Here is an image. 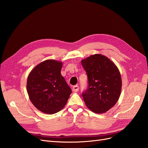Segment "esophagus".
<instances>
[{"instance_id": "obj_1", "label": "esophagus", "mask_w": 148, "mask_h": 148, "mask_svg": "<svg viewBox=\"0 0 148 148\" xmlns=\"http://www.w3.org/2000/svg\"><path fill=\"white\" fill-rule=\"evenodd\" d=\"M72 91L73 92H78L79 91V86H77V85H75V86H73Z\"/></svg>"}]
</instances>
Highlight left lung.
Masks as SVG:
<instances>
[{
	"label": "left lung",
	"mask_w": 148,
	"mask_h": 148,
	"mask_svg": "<svg viewBox=\"0 0 148 148\" xmlns=\"http://www.w3.org/2000/svg\"><path fill=\"white\" fill-rule=\"evenodd\" d=\"M88 79V89L83 92L85 104L97 114L108 111L118 101L122 78L117 66L108 57L94 54L82 60Z\"/></svg>",
	"instance_id": "left-lung-1"
}]
</instances>
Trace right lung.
Listing matches in <instances>:
<instances>
[{
	"instance_id": "1",
	"label": "right lung",
	"mask_w": 148,
	"mask_h": 148,
	"mask_svg": "<svg viewBox=\"0 0 148 148\" xmlns=\"http://www.w3.org/2000/svg\"><path fill=\"white\" fill-rule=\"evenodd\" d=\"M62 62L46 60L29 73L26 89L29 99L42 112L53 114L64 108L71 93L60 71Z\"/></svg>"
}]
</instances>
